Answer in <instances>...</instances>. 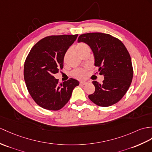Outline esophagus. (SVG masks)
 <instances>
[{"mask_svg":"<svg viewBox=\"0 0 152 152\" xmlns=\"http://www.w3.org/2000/svg\"><path fill=\"white\" fill-rule=\"evenodd\" d=\"M87 83V82H80V85L81 86H84V85H86Z\"/></svg>","mask_w":152,"mask_h":152,"instance_id":"34e87169","label":"esophagus"}]
</instances>
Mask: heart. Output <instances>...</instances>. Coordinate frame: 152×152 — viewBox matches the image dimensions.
Masks as SVG:
<instances>
[{
  "mask_svg": "<svg viewBox=\"0 0 152 152\" xmlns=\"http://www.w3.org/2000/svg\"><path fill=\"white\" fill-rule=\"evenodd\" d=\"M76 49L80 55H82L83 52H85L87 50H90L89 45L86 44V43H83V42H80V43H77L76 46ZM69 53H70V49L65 52L64 58H63L64 61H66V59L67 58ZM87 71L86 69H77L74 70L72 72V76L77 79H83L87 76Z\"/></svg>",
  "mask_w": 152,
  "mask_h": 152,
  "instance_id": "obj_1",
  "label": "heart"
}]
</instances>
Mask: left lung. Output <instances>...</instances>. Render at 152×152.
<instances>
[{
    "instance_id": "obj_1",
    "label": "left lung",
    "mask_w": 152,
    "mask_h": 152,
    "mask_svg": "<svg viewBox=\"0 0 152 152\" xmlns=\"http://www.w3.org/2000/svg\"><path fill=\"white\" fill-rule=\"evenodd\" d=\"M77 41L92 49L94 65L104 76L102 84L93 81L95 91L89 98L101 107L117 103L128 91L133 75L131 57L124 45L110 34L100 32L82 34Z\"/></svg>"
}]
</instances>
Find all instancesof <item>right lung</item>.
I'll use <instances>...</instances> for the list:
<instances>
[{
	"mask_svg": "<svg viewBox=\"0 0 152 152\" xmlns=\"http://www.w3.org/2000/svg\"><path fill=\"white\" fill-rule=\"evenodd\" d=\"M77 36H47L38 41L28 54L24 78L30 96L40 107L52 111L61 109L79 85L78 81L73 78L59 83L54 76L63 69L65 52Z\"/></svg>",
	"mask_w": 152,
	"mask_h": 152,
	"instance_id": "1",
	"label": "right lung"
}]
</instances>
